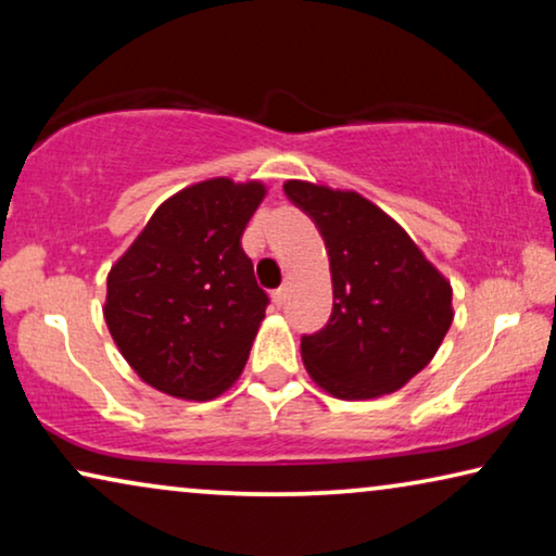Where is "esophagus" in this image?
<instances>
[{
    "instance_id": "obj_1",
    "label": "esophagus",
    "mask_w": 556,
    "mask_h": 556,
    "mask_svg": "<svg viewBox=\"0 0 556 556\" xmlns=\"http://www.w3.org/2000/svg\"><path fill=\"white\" fill-rule=\"evenodd\" d=\"M273 301H276V303H278V306H280V303H283V301H286V286H280V288H278V291H273Z\"/></svg>"
}]
</instances>
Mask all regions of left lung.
I'll use <instances>...</instances> for the list:
<instances>
[{"mask_svg": "<svg viewBox=\"0 0 556 556\" xmlns=\"http://www.w3.org/2000/svg\"><path fill=\"white\" fill-rule=\"evenodd\" d=\"M283 192L314 219L329 253L333 311L321 331L301 339L308 377L349 402L402 390L451 329V280L354 189L288 179Z\"/></svg>", "mask_w": 556, "mask_h": 556, "instance_id": "8db88e82", "label": "left lung"}]
</instances>
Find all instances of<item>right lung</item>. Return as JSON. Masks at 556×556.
I'll return each instance as SVG.
<instances>
[{
	"instance_id": "right-lung-1",
	"label": "right lung",
	"mask_w": 556,
	"mask_h": 556,
	"mask_svg": "<svg viewBox=\"0 0 556 556\" xmlns=\"http://www.w3.org/2000/svg\"><path fill=\"white\" fill-rule=\"evenodd\" d=\"M265 194L263 181L230 177L179 189L111 265L105 326L154 390L207 402L245 369L268 295L240 238Z\"/></svg>"
}]
</instances>
